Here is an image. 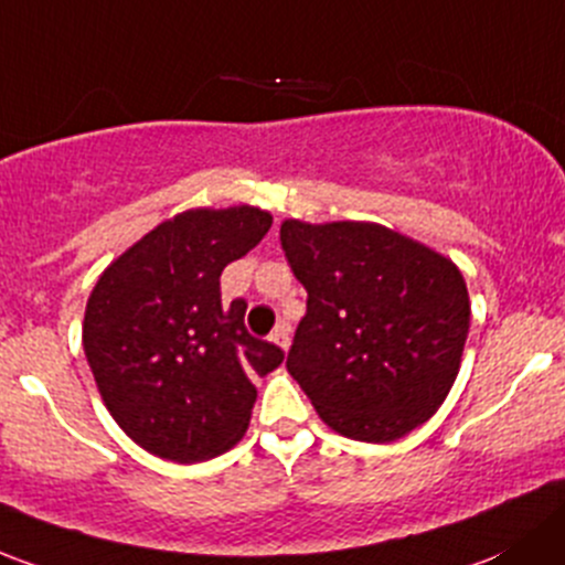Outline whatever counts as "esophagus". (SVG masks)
I'll list each match as a JSON object with an SVG mask.
<instances>
[{"label": "esophagus", "instance_id": "obj_1", "mask_svg": "<svg viewBox=\"0 0 565 565\" xmlns=\"http://www.w3.org/2000/svg\"><path fill=\"white\" fill-rule=\"evenodd\" d=\"M270 341L276 343V347H281L284 352H287V349H289V343H292V338H289V324H287V322L276 324V330L270 332Z\"/></svg>", "mask_w": 565, "mask_h": 565}]
</instances>
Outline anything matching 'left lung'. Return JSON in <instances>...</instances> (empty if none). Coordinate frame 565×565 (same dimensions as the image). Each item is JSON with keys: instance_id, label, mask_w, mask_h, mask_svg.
Wrapping results in <instances>:
<instances>
[{"instance_id": "8db88e82", "label": "left lung", "mask_w": 565, "mask_h": 565, "mask_svg": "<svg viewBox=\"0 0 565 565\" xmlns=\"http://www.w3.org/2000/svg\"><path fill=\"white\" fill-rule=\"evenodd\" d=\"M281 248L306 287L287 371L322 423L390 444L436 414L471 322L452 259L373 222L287 218Z\"/></svg>"}]
</instances>
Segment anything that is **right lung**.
<instances>
[{"instance_id": "right-lung-1", "label": "right lung", "mask_w": 565, "mask_h": 565, "mask_svg": "<svg viewBox=\"0 0 565 565\" xmlns=\"http://www.w3.org/2000/svg\"><path fill=\"white\" fill-rule=\"evenodd\" d=\"M273 216L263 207H192L105 267L83 317V352L110 417L146 452L200 462L246 433L254 379L284 352L222 302L218 276L246 257Z\"/></svg>"}]
</instances>
